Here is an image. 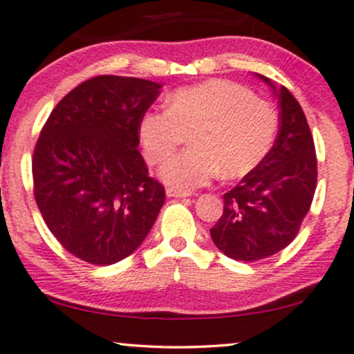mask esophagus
Here are the masks:
<instances>
[{
  "mask_svg": "<svg viewBox=\"0 0 354 354\" xmlns=\"http://www.w3.org/2000/svg\"><path fill=\"white\" fill-rule=\"evenodd\" d=\"M167 196L168 197H175V198H186V197H191V194L178 191V189H173V187H168L167 189Z\"/></svg>",
  "mask_w": 354,
  "mask_h": 354,
  "instance_id": "1",
  "label": "esophagus"
}]
</instances>
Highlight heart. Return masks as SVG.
I'll use <instances>...</instances> for the list:
<instances>
[{"instance_id": "1", "label": "heart", "mask_w": 354, "mask_h": 354, "mask_svg": "<svg viewBox=\"0 0 354 354\" xmlns=\"http://www.w3.org/2000/svg\"><path fill=\"white\" fill-rule=\"evenodd\" d=\"M277 113L270 102L229 80H208L179 88L167 111L151 109L139 120V139L151 163H160L192 133L186 152L168 158L158 175L168 186L189 192L218 173L241 178L260 165L277 134Z\"/></svg>"}]
</instances>
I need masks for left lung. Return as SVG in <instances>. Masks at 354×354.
<instances>
[{
  "label": "left lung",
  "instance_id": "left-lung-1",
  "mask_svg": "<svg viewBox=\"0 0 354 354\" xmlns=\"http://www.w3.org/2000/svg\"><path fill=\"white\" fill-rule=\"evenodd\" d=\"M255 75L277 97V138L265 160L223 196L225 210L210 229L213 243L237 261L263 260L295 239L317 179L315 142L301 106L286 86Z\"/></svg>",
  "mask_w": 354,
  "mask_h": 354
}]
</instances>
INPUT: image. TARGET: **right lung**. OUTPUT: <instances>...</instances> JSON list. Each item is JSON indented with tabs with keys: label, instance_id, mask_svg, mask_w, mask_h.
<instances>
[{
	"label": "right lung",
	"instance_id": "obj_1",
	"mask_svg": "<svg viewBox=\"0 0 354 354\" xmlns=\"http://www.w3.org/2000/svg\"><path fill=\"white\" fill-rule=\"evenodd\" d=\"M160 83L101 75L72 89L44 123L33 152L35 201L62 247L91 265L136 250L156 223L165 189L149 176L139 120Z\"/></svg>",
	"mask_w": 354,
	"mask_h": 354
}]
</instances>
